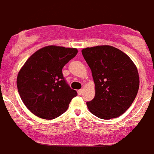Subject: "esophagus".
I'll use <instances>...</instances> for the list:
<instances>
[{"label":"esophagus","instance_id":"34e87169","mask_svg":"<svg viewBox=\"0 0 154 154\" xmlns=\"http://www.w3.org/2000/svg\"><path fill=\"white\" fill-rule=\"evenodd\" d=\"M82 93H83V90L82 89L77 91V94H78V95H81V94H82Z\"/></svg>","mask_w":154,"mask_h":154}]
</instances>
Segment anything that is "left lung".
Returning a JSON list of instances; mask_svg holds the SVG:
<instances>
[{
    "instance_id": "1",
    "label": "left lung",
    "mask_w": 154,
    "mask_h": 154,
    "mask_svg": "<svg viewBox=\"0 0 154 154\" xmlns=\"http://www.w3.org/2000/svg\"><path fill=\"white\" fill-rule=\"evenodd\" d=\"M82 54L95 84L94 98L86 103L90 112L103 119L123 114L140 87L136 65L123 51L108 45L83 48Z\"/></svg>"
}]
</instances>
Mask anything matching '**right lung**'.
<instances>
[{
    "mask_svg": "<svg viewBox=\"0 0 154 154\" xmlns=\"http://www.w3.org/2000/svg\"><path fill=\"white\" fill-rule=\"evenodd\" d=\"M75 48L51 45L35 51L19 71L17 87L23 103L38 117L53 119L63 114L77 95L64 80L63 66L77 55Z\"/></svg>",
    "mask_w": 154,
    "mask_h": 154,
    "instance_id": "1",
    "label": "right lung"
}]
</instances>
